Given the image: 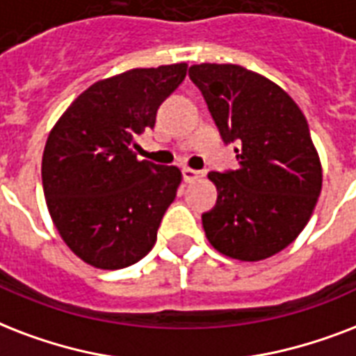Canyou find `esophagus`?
Listing matches in <instances>:
<instances>
[{
	"label": "esophagus",
	"instance_id": "obj_1",
	"mask_svg": "<svg viewBox=\"0 0 356 356\" xmlns=\"http://www.w3.org/2000/svg\"><path fill=\"white\" fill-rule=\"evenodd\" d=\"M181 175H184V180H186L187 184H191V181L202 178V172H200V170L189 169V167H184V169H181Z\"/></svg>",
	"mask_w": 356,
	"mask_h": 356
}]
</instances>
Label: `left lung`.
<instances>
[{"label":"left lung","mask_w":356,"mask_h":356,"mask_svg":"<svg viewBox=\"0 0 356 356\" xmlns=\"http://www.w3.org/2000/svg\"><path fill=\"white\" fill-rule=\"evenodd\" d=\"M222 140L238 143L239 167L209 172L217 202L202 213L206 238L221 254L258 261L286 249L307 227L321 193V163L296 102L239 65H193Z\"/></svg>","instance_id":"left-lung-1"}]
</instances>
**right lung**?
Masks as SVG:
<instances>
[{
    "instance_id": "add662e5",
    "label": "right lung",
    "mask_w": 356,
    "mask_h": 356,
    "mask_svg": "<svg viewBox=\"0 0 356 356\" xmlns=\"http://www.w3.org/2000/svg\"><path fill=\"white\" fill-rule=\"evenodd\" d=\"M186 72V63H178L96 81L49 131L42 156L49 216L70 250L90 266L122 269L156 243L181 172L139 161L134 139L156 126L159 106Z\"/></svg>"
}]
</instances>
